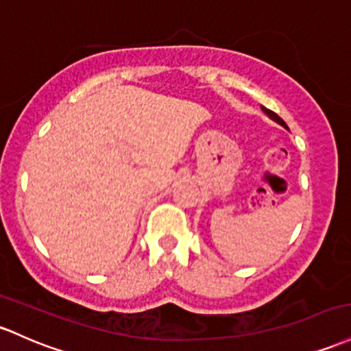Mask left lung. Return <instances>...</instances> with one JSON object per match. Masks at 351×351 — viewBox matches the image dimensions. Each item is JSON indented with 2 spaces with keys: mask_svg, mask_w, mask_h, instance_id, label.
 <instances>
[{
  "mask_svg": "<svg viewBox=\"0 0 351 351\" xmlns=\"http://www.w3.org/2000/svg\"><path fill=\"white\" fill-rule=\"evenodd\" d=\"M261 110H263V111H265V113H267V114H268V117L273 119V121L280 123V125H282V126H285V128H287V123H285V121H283V119L278 117V114H276V113H273V111H271V110H268V108H265V106H261Z\"/></svg>",
  "mask_w": 351,
  "mask_h": 351,
  "instance_id": "1",
  "label": "left lung"
}]
</instances>
